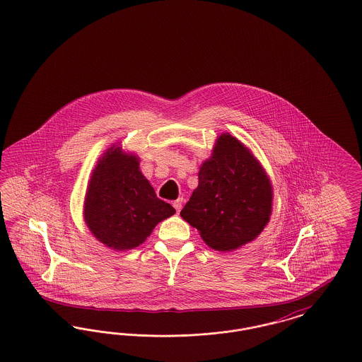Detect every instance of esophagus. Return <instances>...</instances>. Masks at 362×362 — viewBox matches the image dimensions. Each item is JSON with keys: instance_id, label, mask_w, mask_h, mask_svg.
I'll list each match as a JSON object with an SVG mask.
<instances>
[{"instance_id": "obj_1", "label": "esophagus", "mask_w": 362, "mask_h": 362, "mask_svg": "<svg viewBox=\"0 0 362 362\" xmlns=\"http://www.w3.org/2000/svg\"><path fill=\"white\" fill-rule=\"evenodd\" d=\"M182 205H183V199H182V198H179V199H176V201L173 202V207H175L176 213H179V211L182 210Z\"/></svg>"}]
</instances>
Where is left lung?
Returning <instances> with one entry per match:
<instances>
[{"label":"left lung","instance_id":"8db88e82","mask_svg":"<svg viewBox=\"0 0 362 362\" xmlns=\"http://www.w3.org/2000/svg\"><path fill=\"white\" fill-rule=\"evenodd\" d=\"M198 180L180 216L209 247L230 251L258 238L270 220L273 189L248 148L221 134L201 165Z\"/></svg>","mask_w":362,"mask_h":362}]
</instances>
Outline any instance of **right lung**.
<instances>
[{"label": "right lung", "mask_w": 362, "mask_h": 362, "mask_svg": "<svg viewBox=\"0 0 362 362\" xmlns=\"http://www.w3.org/2000/svg\"><path fill=\"white\" fill-rule=\"evenodd\" d=\"M175 214L157 198L139 171L137 156L110 148L95 167L86 189L84 220L90 233L118 251L136 248L156 225Z\"/></svg>", "instance_id": "add662e5"}]
</instances>
